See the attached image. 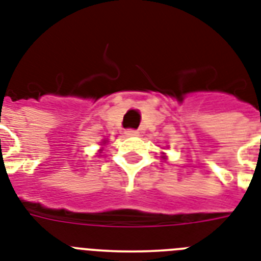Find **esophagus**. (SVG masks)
<instances>
[{"instance_id":"34e87169","label":"esophagus","mask_w":261,"mask_h":261,"mask_svg":"<svg viewBox=\"0 0 261 261\" xmlns=\"http://www.w3.org/2000/svg\"><path fill=\"white\" fill-rule=\"evenodd\" d=\"M125 136H128V137H133V136H139V130H136V129H126V130H125Z\"/></svg>"}]
</instances>
